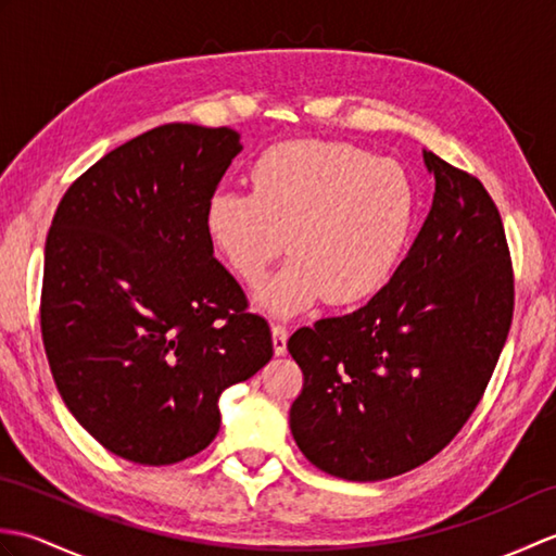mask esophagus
I'll list each match as a JSON object with an SVG mask.
<instances>
[{
  "mask_svg": "<svg viewBox=\"0 0 556 556\" xmlns=\"http://www.w3.org/2000/svg\"><path fill=\"white\" fill-rule=\"evenodd\" d=\"M287 341H289V329L279 323L271 325V346H275L277 356H285L287 353Z\"/></svg>",
  "mask_w": 556,
  "mask_h": 556,
  "instance_id": "esophagus-1",
  "label": "esophagus"
}]
</instances>
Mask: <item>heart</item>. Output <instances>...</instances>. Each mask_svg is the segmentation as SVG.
I'll return each instance as SVG.
<instances>
[{
  "label": "heart",
  "mask_w": 556,
  "mask_h": 556,
  "mask_svg": "<svg viewBox=\"0 0 556 556\" xmlns=\"http://www.w3.org/2000/svg\"><path fill=\"white\" fill-rule=\"evenodd\" d=\"M251 193L219 191L205 210L215 251L245 287H257L285 251L291 260L257 301L293 315L325 296L351 305L392 277L416 222L418 195L394 160L341 140H289L248 172Z\"/></svg>",
  "instance_id": "obj_1"
}]
</instances>
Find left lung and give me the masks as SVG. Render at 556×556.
Segmentation results:
<instances>
[{"label":"left lung","mask_w":556,"mask_h":556,"mask_svg":"<svg viewBox=\"0 0 556 556\" xmlns=\"http://www.w3.org/2000/svg\"><path fill=\"white\" fill-rule=\"evenodd\" d=\"M434 195L408 255L375 296L301 327L303 389L289 422L329 476L375 482L422 466L485 394L514 317V267L485 186L422 152Z\"/></svg>","instance_id":"obj_1"}]
</instances>
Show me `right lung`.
I'll return each mask as SVG.
<instances>
[{
  "instance_id": "obj_1",
  "label": "right lung",
  "mask_w": 556,
  "mask_h": 556,
  "mask_svg": "<svg viewBox=\"0 0 556 556\" xmlns=\"http://www.w3.org/2000/svg\"><path fill=\"white\" fill-rule=\"evenodd\" d=\"M239 138L195 124L140 134L68 186L47 233L40 327L56 389L134 464L203 452L219 394L271 358L267 320L248 313L205 229Z\"/></svg>"
}]
</instances>
